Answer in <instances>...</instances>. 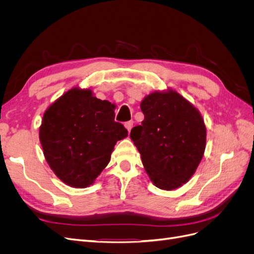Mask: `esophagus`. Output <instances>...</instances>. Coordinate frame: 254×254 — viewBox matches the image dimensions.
Returning a JSON list of instances; mask_svg holds the SVG:
<instances>
[{"instance_id": "obj_1", "label": "esophagus", "mask_w": 254, "mask_h": 254, "mask_svg": "<svg viewBox=\"0 0 254 254\" xmlns=\"http://www.w3.org/2000/svg\"><path fill=\"white\" fill-rule=\"evenodd\" d=\"M125 127H126V129L128 130V131L130 132V130H131L132 127H133V122H132V121L126 122V123H125Z\"/></svg>"}]
</instances>
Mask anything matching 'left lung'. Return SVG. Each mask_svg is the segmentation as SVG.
Here are the masks:
<instances>
[{
  "instance_id": "8db88e82",
  "label": "left lung",
  "mask_w": 254,
  "mask_h": 254,
  "mask_svg": "<svg viewBox=\"0 0 254 254\" xmlns=\"http://www.w3.org/2000/svg\"><path fill=\"white\" fill-rule=\"evenodd\" d=\"M144 121L130 137L155 186L172 190L194 175L205 149L206 128L200 112L178 92L155 91L141 103Z\"/></svg>"
}]
</instances>
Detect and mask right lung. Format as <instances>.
I'll return each mask as SVG.
<instances>
[{
    "instance_id": "right-lung-1",
    "label": "right lung",
    "mask_w": 254,
    "mask_h": 254,
    "mask_svg": "<svg viewBox=\"0 0 254 254\" xmlns=\"http://www.w3.org/2000/svg\"><path fill=\"white\" fill-rule=\"evenodd\" d=\"M115 105L93 96L92 90L73 88L43 114L39 139L45 160L66 186L93 184L108 165L114 145L128 135L114 121Z\"/></svg>"
}]
</instances>
